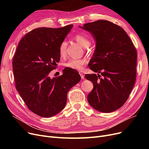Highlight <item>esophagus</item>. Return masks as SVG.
<instances>
[{
    "mask_svg": "<svg viewBox=\"0 0 149 149\" xmlns=\"http://www.w3.org/2000/svg\"><path fill=\"white\" fill-rule=\"evenodd\" d=\"M80 76L81 77V79L83 80L84 79V75H83V74L82 72H80Z\"/></svg>",
    "mask_w": 149,
    "mask_h": 149,
    "instance_id": "1",
    "label": "esophagus"
}]
</instances>
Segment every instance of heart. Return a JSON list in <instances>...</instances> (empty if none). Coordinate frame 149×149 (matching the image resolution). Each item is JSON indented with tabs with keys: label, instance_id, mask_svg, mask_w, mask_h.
Here are the masks:
<instances>
[{
	"label": "heart",
	"instance_id": "heart-1",
	"mask_svg": "<svg viewBox=\"0 0 149 149\" xmlns=\"http://www.w3.org/2000/svg\"><path fill=\"white\" fill-rule=\"evenodd\" d=\"M74 39L76 42L81 45L83 48H88L91 45V41L88 36L82 34H77L74 36ZM67 45L66 41H63L59 46V54L61 57H65L67 53ZM86 63V60L84 58L75 59L70 58L65 63V66L77 70H82L83 66Z\"/></svg>",
	"mask_w": 149,
	"mask_h": 149
}]
</instances>
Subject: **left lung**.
I'll return each mask as SVG.
<instances>
[{"mask_svg": "<svg viewBox=\"0 0 149 149\" xmlns=\"http://www.w3.org/2000/svg\"><path fill=\"white\" fill-rule=\"evenodd\" d=\"M79 27L96 43L88 66L98 74L85 75L93 85L88 102L99 112H113L125 103L134 86L136 50L126 31L112 22L99 20Z\"/></svg>", "mask_w": 149, "mask_h": 149, "instance_id": "obj_1", "label": "left lung"}]
</instances>
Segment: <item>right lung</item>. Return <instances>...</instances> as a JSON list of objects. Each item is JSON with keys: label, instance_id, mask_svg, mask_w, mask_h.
I'll return each mask as SVG.
<instances>
[{"label": "right lung", "instance_id": "add662e5", "mask_svg": "<svg viewBox=\"0 0 149 149\" xmlns=\"http://www.w3.org/2000/svg\"><path fill=\"white\" fill-rule=\"evenodd\" d=\"M72 27L32 30L20 41L13 60L17 91L31 111L45 118L65 108L68 91L81 80L71 69H63L61 76H49L60 59V45Z\"/></svg>", "mask_w": 149, "mask_h": 149}]
</instances>
